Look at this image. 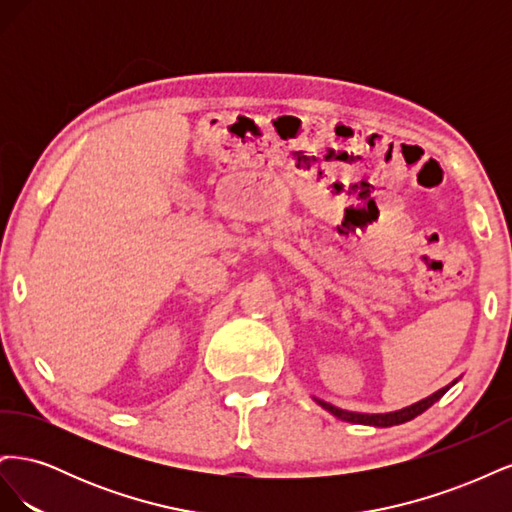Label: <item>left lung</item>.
<instances>
[{
  "instance_id": "obj_1",
  "label": "left lung",
  "mask_w": 512,
  "mask_h": 512,
  "mask_svg": "<svg viewBox=\"0 0 512 512\" xmlns=\"http://www.w3.org/2000/svg\"><path fill=\"white\" fill-rule=\"evenodd\" d=\"M448 391V386H444V389H440L438 393H433L431 397L418 401V404L410 406V408H404L399 412H389V414H359V412H346V410H339L331 404H324V401L318 399V404L329 410L333 416L342 418V421H348V423H359V425H376V427H391V425H401L406 421H412V418H416L418 414H423L427 408H431L436 401Z\"/></svg>"
}]
</instances>
